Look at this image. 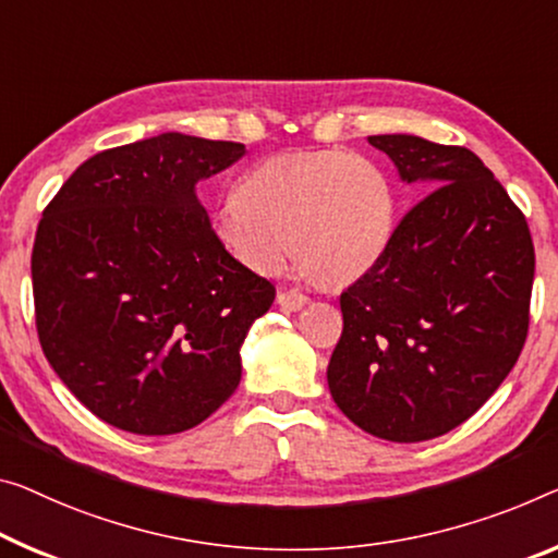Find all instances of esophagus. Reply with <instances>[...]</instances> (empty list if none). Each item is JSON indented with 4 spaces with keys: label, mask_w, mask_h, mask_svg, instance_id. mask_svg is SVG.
<instances>
[{
    "label": "esophagus",
    "mask_w": 558,
    "mask_h": 558,
    "mask_svg": "<svg viewBox=\"0 0 558 558\" xmlns=\"http://www.w3.org/2000/svg\"><path fill=\"white\" fill-rule=\"evenodd\" d=\"M277 304L284 308V312H299V308H304L308 304V296L302 294V291H279Z\"/></svg>",
    "instance_id": "34e87169"
}]
</instances>
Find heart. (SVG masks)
Segmentation results:
<instances>
[{
	"instance_id": "1",
	"label": "heart",
	"mask_w": 558,
	"mask_h": 558,
	"mask_svg": "<svg viewBox=\"0 0 558 558\" xmlns=\"http://www.w3.org/2000/svg\"><path fill=\"white\" fill-rule=\"evenodd\" d=\"M397 196L384 171L344 149L277 154L256 165L211 214L225 252L254 274L277 277L296 252L329 284L362 279L389 252Z\"/></svg>"
}]
</instances>
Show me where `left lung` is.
Returning a JSON list of instances; mask_svg holds the SVG:
<instances>
[{"mask_svg": "<svg viewBox=\"0 0 558 558\" xmlns=\"http://www.w3.org/2000/svg\"><path fill=\"white\" fill-rule=\"evenodd\" d=\"M404 184L429 194L389 252L341 294L327 368L337 407L366 434L428 441L501 387L529 329L534 244L524 214L474 151L376 134Z\"/></svg>", "mask_w": 558, "mask_h": 558, "instance_id": "8db88e82", "label": "left lung"}]
</instances>
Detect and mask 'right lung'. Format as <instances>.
<instances>
[{"instance_id":"add662e5","label":"right lung","mask_w":558,"mask_h":558,"mask_svg":"<svg viewBox=\"0 0 558 558\" xmlns=\"http://www.w3.org/2000/svg\"><path fill=\"white\" fill-rule=\"evenodd\" d=\"M244 151L179 132L99 151L41 214L32 252L41 349L101 422L186 432L242 381V344L274 287L217 242L196 184Z\"/></svg>"}]
</instances>
